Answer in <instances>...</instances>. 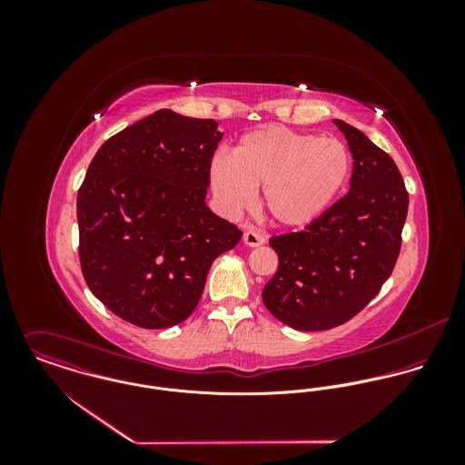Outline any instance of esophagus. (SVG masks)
Returning <instances> with one entry per match:
<instances>
[{
    "label": "esophagus",
    "instance_id": "34e87169",
    "mask_svg": "<svg viewBox=\"0 0 465 465\" xmlns=\"http://www.w3.org/2000/svg\"><path fill=\"white\" fill-rule=\"evenodd\" d=\"M243 243L249 247H262L265 243V236L256 232V231H247L243 234Z\"/></svg>",
    "mask_w": 465,
    "mask_h": 465
}]
</instances>
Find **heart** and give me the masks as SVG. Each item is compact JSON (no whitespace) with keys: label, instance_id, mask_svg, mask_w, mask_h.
I'll use <instances>...</instances> for the list:
<instances>
[{"label":"heart","instance_id":"1","mask_svg":"<svg viewBox=\"0 0 465 465\" xmlns=\"http://www.w3.org/2000/svg\"><path fill=\"white\" fill-rule=\"evenodd\" d=\"M351 170V152L340 139L270 125L245 134L232 155H214L209 183L225 214L245 211L262 188V203L273 223L302 227L341 193Z\"/></svg>","mask_w":465,"mask_h":465}]
</instances>
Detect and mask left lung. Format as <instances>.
Returning <instances> with one entry per match:
<instances>
[{"mask_svg":"<svg viewBox=\"0 0 465 465\" xmlns=\"http://www.w3.org/2000/svg\"><path fill=\"white\" fill-rule=\"evenodd\" d=\"M352 153L351 188L304 231L270 238L279 268L263 288L266 310L299 331L351 321L398 262L408 193L394 159L352 125L332 120Z\"/></svg>","mask_w":465,"mask_h":465,"instance_id":"1","label":"left lung"}]
</instances>
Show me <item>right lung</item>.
<instances>
[{
	"mask_svg": "<svg viewBox=\"0 0 465 465\" xmlns=\"http://www.w3.org/2000/svg\"><path fill=\"white\" fill-rule=\"evenodd\" d=\"M214 120L170 109L107 139L76 197L80 266L94 297L144 330L186 321L213 262L242 231L207 203Z\"/></svg>",
	"mask_w": 465,
	"mask_h": 465,
	"instance_id": "add662e5",
	"label": "right lung"
}]
</instances>
